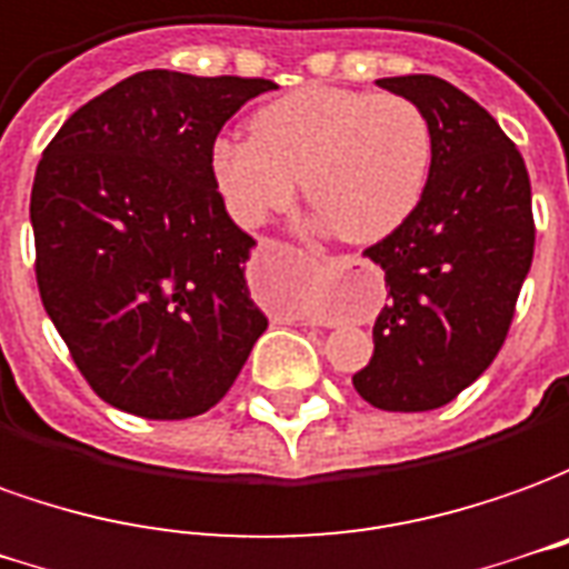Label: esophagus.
Returning a JSON list of instances; mask_svg holds the SVG:
<instances>
[{
  "label": "esophagus",
  "mask_w": 569,
  "mask_h": 569,
  "mask_svg": "<svg viewBox=\"0 0 569 569\" xmlns=\"http://www.w3.org/2000/svg\"><path fill=\"white\" fill-rule=\"evenodd\" d=\"M321 269H325L328 276H337L342 269V260H333V257H330V260H321Z\"/></svg>",
  "instance_id": "esophagus-1"
}]
</instances>
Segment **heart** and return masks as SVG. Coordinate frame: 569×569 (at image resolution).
Wrapping results in <instances>:
<instances>
[{
    "label": "heart",
    "instance_id": "1",
    "mask_svg": "<svg viewBox=\"0 0 569 569\" xmlns=\"http://www.w3.org/2000/svg\"><path fill=\"white\" fill-rule=\"evenodd\" d=\"M248 131L251 140H213L208 159L244 229L291 208L300 180L342 241L373 244L405 227L432 171V124L401 94L303 84L253 112Z\"/></svg>",
    "mask_w": 569,
    "mask_h": 569
}]
</instances>
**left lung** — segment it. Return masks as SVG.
Instances as JSON below:
<instances>
[{"label": "left lung", "instance_id": "8db88e82", "mask_svg": "<svg viewBox=\"0 0 569 569\" xmlns=\"http://www.w3.org/2000/svg\"><path fill=\"white\" fill-rule=\"evenodd\" d=\"M432 124V171L405 227L365 251L386 272L373 358L352 377L368 405L420 413L450 405L506 342L533 260L530 177L497 119L438 76H392Z\"/></svg>", "mask_w": 569, "mask_h": 569}]
</instances>
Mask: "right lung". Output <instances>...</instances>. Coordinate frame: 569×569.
<instances>
[{"mask_svg":"<svg viewBox=\"0 0 569 569\" xmlns=\"http://www.w3.org/2000/svg\"><path fill=\"white\" fill-rule=\"evenodd\" d=\"M269 79L147 70L72 112L30 196L36 281L88 386L124 413L211 410L266 316L244 263L257 241L213 187L220 128Z\"/></svg>","mask_w":569,"mask_h":569,"instance_id":"1","label":"right lung"}]
</instances>
